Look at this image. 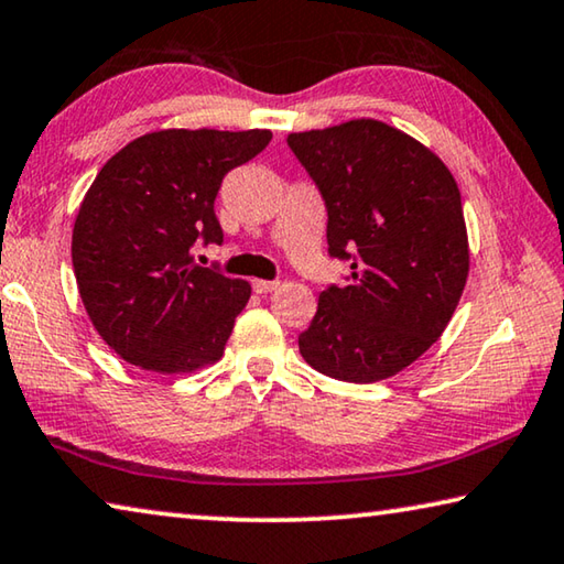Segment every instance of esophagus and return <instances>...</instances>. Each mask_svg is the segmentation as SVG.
Segmentation results:
<instances>
[{"instance_id":"1","label":"esophagus","mask_w":564,"mask_h":564,"mask_svg":"<svg viewBox=\"0 0 564 564\" xmlns=\"http://www.w3.org/2000/svg\"><path fill=\"white\" fill-rule=\"evenodd\" d=\"M279 289H281L279 281H261V279L253 281V291L256 293H273V291H279Z\"/></svg>"}]
</instances>
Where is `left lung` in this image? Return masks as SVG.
Segmentation results:
<instances>
[{
	"label": "left lung",
	"instance_id": "obj_1",
	"mask_svg": "<svg viewBox=\"0 0 564 564\" xmlns=\"http://www.w3.org/2000/svg\"><path fill=\"white\" fill-rule=\"evenodd\" d=\"M328 208V253L348 283L318 296L301 356L326 377L371 383L414 364L444 334L469 275L457 181L440 155L371 118L291 132Z\"/></svg>",
	"mask_w": 564,
	"mask_h": 564
}]
</instances>
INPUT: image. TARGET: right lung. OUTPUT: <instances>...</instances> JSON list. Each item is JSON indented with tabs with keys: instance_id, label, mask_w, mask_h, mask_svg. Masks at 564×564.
Returning <instances> with one entry per match:
<instances>
[{
	"instance_id": "add662e5",
	"label": "right lung",
	"mask_w": 564,
	"mask_h": 564,
	"mask_svg": "<svg viewBox=\"0 0 564 564\" xmlns=\"http://www.w3.org/2000/svg\"><path fill=\"white\" fill-rule=\"evenodd\" d=\"M271 130L140 135L89 185L73 228L79 299L102 341L153 373H193L226 351L250 283L193 263L200 236L220 243L216 195L228 170L271 142Z\"/></svg>"
}]
</instances>
